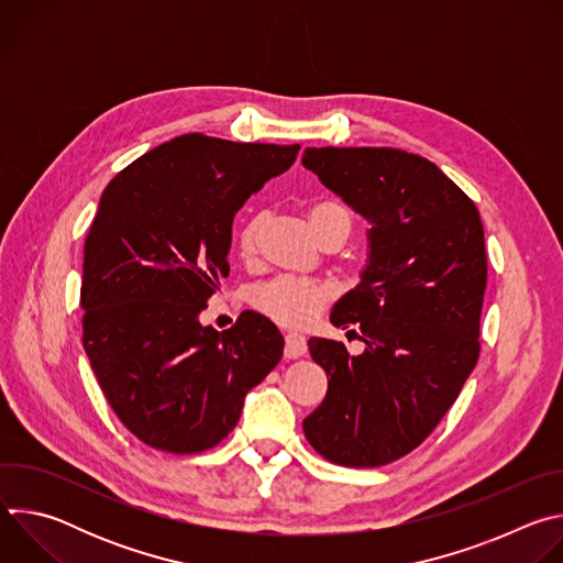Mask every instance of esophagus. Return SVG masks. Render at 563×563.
I'll list each match as a JSON object with an SVG mask.
<instances>
[{"label": "esophagus", "instance_id": "obj_1", "mask_svg": "<svg viewBox=\"0 0 563 563\" xmlns=\"http://www.w3.org/2000/svg\"><path fill=\"white\" fill-rule=\"evenodd\" d=\"M307 352V341L300 334H287L285 336V356L287 358H300Z\"/></svg>", "mask_w": 563, "mask_h": 563}]
</instances>
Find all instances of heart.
Listing matches in <instances>:
<instances>
[{
	"instance_id": "b5f03b06",
	"label": "heart",
	"mask_w": 563,
	"mask_h": 563,
	"mask_svg": "<svg viewBox=\"0 0 563 563\" xmlns=\"http://www.w3.org/2000/svg\"><path fill=\"white\" fill-rule=\"evenodd\" d=\"M307 216L311 229L320 240L334 229H345L347 235L352 231V211L339 200H318L309 207ZM263 222V216H254L238 231V254L247 263L254 261L258 254ZM328 298L330 294L325 287L287 276L261 283L250 294L252 307L280 328H302L328 305Z\"/></svg>"
}]
</instances>
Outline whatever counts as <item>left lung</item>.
Listing matches in <instances>:
<instances>
[{
	"instance_id": "8db88e82",
	"label": "left lung",
	"mask_w": 563,
	"mask_h": 563,
	"mask_svg": "<svg viewBox=\"0 0 563 563\" xmlns=\"http://www.w3.org/2000/svg\"><path fill=\"white\" fill-rule=\"evenodd\" d=\"M302 167L372 229L361 283L332 309L365 352L309 339L328 394L305 421L309 445L345 467L419 448L478 358L488 256L474 202L430 159L387 146L305 148Z\"/></svg>"
}]
</instances>
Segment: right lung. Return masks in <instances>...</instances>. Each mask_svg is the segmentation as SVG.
<instances>
[{
	"label": "right lung",
	"mask_w": 563,
	"mask_h": 563,
	"mask_svg": "<svg viewBox=\"0 0 563 563\" xmlns=\"http://www.w3.org/2000/svg\"><path fill=\"white\" fill-rule=\"evenodd\" d=\"M298 148L187 133L107 185L85 243L82 343L109 406L142 443L172 454L218 445L283 358L269 318L243 311L216 332L198 316L229 276L235 211Z\"/></svg>",
	"instance_id": "1"
}]
</instances>
